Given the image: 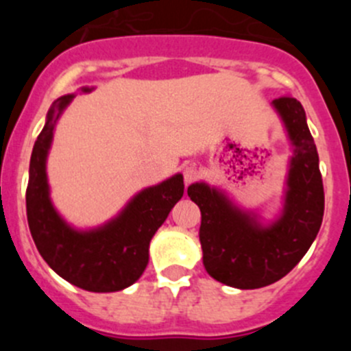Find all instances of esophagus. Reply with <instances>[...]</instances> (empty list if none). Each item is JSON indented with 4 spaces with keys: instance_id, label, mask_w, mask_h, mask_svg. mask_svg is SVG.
Here are the masks:
<instances>
[{
    "instance_id": "obj_1",
    "label": "esophagus",
    "mask_w": 351,
    "mask_h": 351,
    "mask_svg": "<svg viewBox=\"0 0 351 351\" xmlns=\"http://www.w3.org/2000/svg\"><path fill=\"white\" fill-rule=\"evenodd\" d=\"M183 178H185L186 185H190V183H193L195 180L200 178V169H198L195 165H189L183 169Z\"/></svg>"
}]
</instances>
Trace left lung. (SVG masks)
Instances as JSON below:
<instances>
[{"instance_id": "left-lung-1", "label": "left lung", "mask_w": 351, "mask_h": 351, "mask_svg": "<svg viewBox=\"0 0 351 351\" xmlns=\"http://www.w3.org/2000/svg\"><path fill=\"white\" fill-rule=\"evenodd\" d=\"M293 146L282 215L268 226L239 210L207 183L189 186V197L202 214L200 244L204 267L212 278L236 289H260L285 277L311 247L324 214L319 156L300 101L274 100Z\"/></svg>"}]
</instances>
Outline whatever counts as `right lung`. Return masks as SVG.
<instances>
[{"label":"right lung","mask_w":351,"mask_h":351,"mask_svg":"<svg viewBox=\"0 0 351 351\" xmlns=\"http://www.w3.org/2000/svg\"><path fill=\"white\" fill-rule=\"evenodd\" d=\"M73 97L54 101L34 144L27 186L28 228L38 253L59 277L90 292H115L139 280L146 270L151 239L183 197L185 185L183 176L175 175L143 190L98 229L76 231L67 226L49 197L45 159L56 123Z\"/></svg>","instance_id":"obj_1"}]
</instances>
